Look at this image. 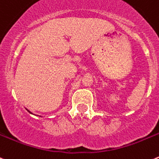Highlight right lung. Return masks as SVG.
Masks as SVG:
<instances>
[{
    "label": "right lung",
    "mask_w": 159,
    "mask_h": 159,
    "mask_svg": "<svg viewBox=\"0 0 159 159\" xmlns=\"http://www.w3.org/2000/svg\"><path fill=\"white\" fill-rule=\"evenodd\" d=\"M26 109H27V108H26ZM27 111H28V112H29V113H31V114H33V113H32V112H31V111H30L29 110H28V109H27ZM33 115H35V114H33ZM40 116V117H42V116Z\"/></svg>",
    "instance_id": "right-lung-1"
}]
</instances>
